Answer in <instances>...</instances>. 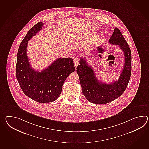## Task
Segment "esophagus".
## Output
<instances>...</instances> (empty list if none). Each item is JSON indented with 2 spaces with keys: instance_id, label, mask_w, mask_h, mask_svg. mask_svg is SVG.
Returning <instances> with one entry per match:
<instances>
[{
  "instance_id": "obj_1",
  "label": "esophagus",
  "mask_w": 149,
  "mask_h": 149,
  "mask_svg": "<svg viewBox=\"0 0 149 149\" xmlns=\"http://www.w3.org/2000/svg\"><path fill=\"white\" fill-rule=\"evenodd\" d=\"M74 66L75 67H77V66L79 65V60L77 58H75L74 59Z\"/></svg>"
}]
</instances>
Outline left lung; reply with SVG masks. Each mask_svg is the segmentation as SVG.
Returning <instances> with one entry per match:
<instances>
[{
  "label": "left lung",
  "mask_w": 149,
  "mask_h": 149,
  "mask_svg": "<svg viewBox=\"0 0 149 149\" xmlns=\"http://www.w3.org/2000/svg\"><path fill=\"white\" fill-rule=\"evenodd\" d=\"M109 43L117 45L123 50L125 56L124 67L117 81L106 84L99 81L93 68L86 60L81 58L76 68L82 86L83 94L90 102L105 104L118 98L125 91L132 72V54L128 43L118 28H115Z\"/></svg>",
  "instance_id": "8db88e82"
}]
</instances>
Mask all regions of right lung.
Returning <instances> with one entry per match:
<instances>
[{"label":"right lung","mask_w":149,"mask_h":149,"mask_svg":"<svg viewBox=\"0 0 149 149\" xmlns=\"http://www.w3.org/2000/svg\"><path fill=\"white\" fill-rule=\"evenodd\" d=\"M43 25L40 22L28 31L19 47L16 65L17 79L21 89L26 96L40 103L56 100L67 77L75 70L71 58H58L41 72L31 67L26 53L27 42L42 29Z\"/></svg>","instance_id":"right-lung-1"}]
</instances>
